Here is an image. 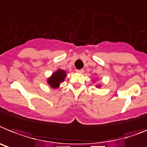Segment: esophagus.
I'll list each match as a JSON object with an SVG mask.
<instances>
[{
	"label": "esophagus",
	"instance_id": "obj_1",
	"mask_svg": "<svg viewBox=\"0 0 147 147\" xmlns=\"http://www.w3.org/2000/svg\"><path fill=\"white\" fill-rule=\"evenodd\" d=\"M76 72H78V73H83L84 69H76Z\"/></svg>",
	"mask_w": 147,
	"mask_h": 147
}]
</instances>
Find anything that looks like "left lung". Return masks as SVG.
Listing matches in <instances>:
<instances>
[{
    "label": "left lung",
    "instance_id": "1",
    "mask_svg": "<svg viewBox=\"0 0 147 147\" xmlns=\"http://www.w3.org/2000/svg\"><path fill=\"white\" fill-rule=\"evenodd\" d=\"M97 87H99V86H97Z\"/></svg>",
    "mask_w": 147,
    "mask_h": 147
}]
</instances>
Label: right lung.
I'll list each match as a JSON object with an SVG mask.
<instances>
[{
    "label": "right lung",
    "instance_id": "add662e5",
    "mask_svg": "<svg viewBox=\"0 0 147 147\" xmlns=\"http://www.w3.org/2000/svg\"><path fill=\"white\" fill-rule=\"evenodd\" d=\"M66 76V71L62 69H58L52 74L48 79V84L52 88H57L60 86V84L64 81Z\"/></svg>",
    "mask_w": 147,
    "mask_h": 147
}]
</instances>
